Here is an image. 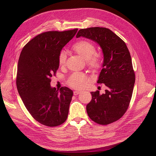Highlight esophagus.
Returning a JSON list of instances; mask_svg holds the SVG:
<instances>
[{"instance_id": "34e87169", "label": "esophagus", "mask_w": 156, "mask_h": 156, "mask_svg": "<svg viewBox=\"0 0 156 156\" xmlns=\"http://www.w3.org/2000/svg\"><path fill=\"white\" fill-rule=\"evenodd\" d=\"M80 93H81V91H80V90H75V91H74V92H73V94L75 95H76L79 94Z\"/></svg>"}]
</instances>
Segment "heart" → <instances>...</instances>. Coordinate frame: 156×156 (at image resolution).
Returning a JSON list of instances; mask_svg holds the SVG:
<instances>
[{
  "mask_svg": "<svg viewBox=\"0 0 156 156\" xmlns=\"http://www.w3.org/2000/svg\"><path fill=\"white\" fill-rule=\"evenodd\" d=\"M73 51L82 57L88 66L94 70H97L101 67L102 58L100 54L96 53L95 45L91 42L85 40H80L72 47ZM66 54L61 51L59 55L58 63L59 66L62 67L66 61ZM88 78L82 74H74L68 80V84L75 88H83L87 84Z\"/></svg>",
  "mask_w": 156,
  "mask_h": 156,
  "instance_id": "obj_1",
  "label": "heart"
}]
</instances>
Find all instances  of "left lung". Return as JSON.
Masks as SVG:
<instances>
[{"instance_id": "8db88e82", "label": "left lung", "mask_w": 156, "mask_h": 156, "mask_svg": "<svg viewBox=\"0 0 156 156\" xmlns=\"http://www.w3.org/2000/svg\"><path fill=\"white\" fill-rule=\"evenodd\" d=\"M76 37L92 40L102 48L104 62L97 83H104L107 89L102 94L99 90L90 92L92 98L87 105V112L97 123L109 125L124 115L132 99L135 75L128 48L123 40L106 28L81 29Z\"/></svg>"}]
</instances>
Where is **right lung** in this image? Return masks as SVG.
I'll list each match as a JSON object with an SVG mask.
<instances>
[{
	"instance_id": "right-lung-1",
	"label": "right lung",
	"mask_w": 156,
	"mask_h": 156,
	"mask_svg": "<svg viewBox=\"0 0 156 156\" xmlns=\"http://www.w3.org/2000/svg\"><path fill=\"white\" fill-rule=\"evenodd\" d=\"M78 29L51 31L38 35L22 49L18 64L16 86L32 117L40 123L54 127L66 120L73 92L66 87L51 86V78L59 68L62 48Z\"/></svg>"
}]
</instances>
